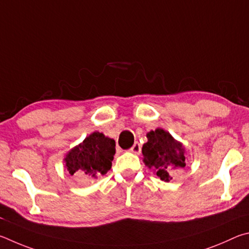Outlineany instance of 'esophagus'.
<instances>
[{"label":"esophagus","mask_w":249,"mask_h":249,"mask_svg":"<svg viewBox=\"0 0 249 249\" xmlns=\"http://www.w3.org/2000/svg\"><path fill=\"white\" fill-rule=\"evenodd\" d=\"M130 152H132L133 154H140L141 153V144L139 142H136L133 146L130 149Z\"/></svg>","instance_id":"1"}]
</instances>
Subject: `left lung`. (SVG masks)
Segmentation results:
<instances>
[{
  "mask_svg": "<svg viewBox=\"0 0 249 249\" xmlns=\"http://www.w3.org/2000/svg\"><path fill=\"white\" fill-rule=\"evenodd\" d=\"M147 142L142 146L143 162L153 168L160 180L171 181L177 171L186 166V147L162 128L146 133Z\"/></svg>",
  "mask_w": 249,
  "mask_h": 249,
  "instance_id": "8db88e82",
  "label": "left lung"
}]
</instances>
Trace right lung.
I'll list each match as a JSON object with an SVG mask.
<instances>
[{
  "mask_svg": "<svg viewBox=\"0 0 249 249\" xmlns=\"http://www.w3.org/2000/svg\"><path fill=\"white\" fill-rule=\"evenodd\" d=\"M115 146L113 139L94 131L65 154L64 167L71 175L97 179L111 168Z\"/></svg>",
  "mask_w": 249,
  "mask_h": 249,
  "instance_id": "add662e5",
  "label": "right lung"
}]
</instances>
